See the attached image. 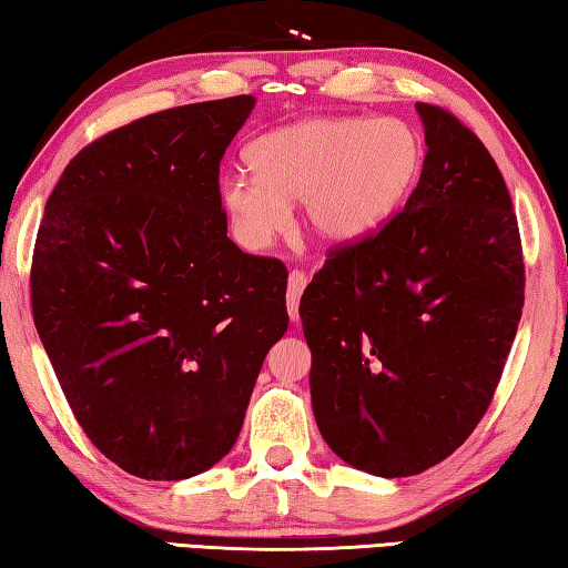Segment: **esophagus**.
Instances as JSON below:
<instances>
[{
  "instance_id": "obj_1",
  "label": "esophagus",
  "mask_w": 568,
  "mask_h": 568,
  "mask_svg": "<svg viewBox=\"0 0 568 568\" xmlns=\"http://www.w3.org/2000/svg\"><path fill=\"white\" fill-rule=\"evenodd\" d=\"M307 285V275L303 271H291L287 275V313H291V321H301V313H297V303H301V295Z\"/></svg>"
}]
</instances>
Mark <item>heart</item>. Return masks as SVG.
Segmentation results:
<instances>
[{
	"mask_svg": "<svg viewBox=\"0 0 568 568\" xmlns=\"http://www.w3.org/2000/svg\"><path fill=\"white\" fill-rule=\"evenodd\" d=\"M247 172L220 197L240 243L263 250L301 200L307 230L328 243H358L388 223L423 168L418 134L400 120L311 118L257 138Z\"/></svg>",
	"mask_w": 568,
	"mask_h": 568,
	"instance_id": "b5f03b06",
	"label": "heart"
}]
</instances>
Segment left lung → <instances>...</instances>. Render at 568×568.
Masks as SVG:
<instances>
[{"label":"left lung","mask_w":568,"mask_h":568,"mask_svg":"<svg viewBox=\"0 0 568 568\" xmlns=\"http://www.w3.org/2000/svg\"><path fill=\"white\" fill-rule=\"evenodd\" d=\"M420 180L378 233L331 250L301 297L325 444L383 478L416 476L474 434L524 307L516 213L494 158L436 104Z\"/></svg>","instance_id":"obj_1"}]
</instances>
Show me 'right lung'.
<instances>
[{
    "label": "right lung",
    "mask_w": 568,
    "mask_h": 568,
    "mask_svg": "<svg viewBox=\"0 0 568 568\" xmlns=\"http://www.w3.org/2000/svg\"><path fill=\"white\" fill-rule=\"evenodd\" d=\"M253 94L148 114L77 152L44 205L32 313L77 423L148 480L215 466L287 331V271L227 237L220 160Z\"/></svg>",
    "instance_id": "right-lung-1"
}]
</instances>
